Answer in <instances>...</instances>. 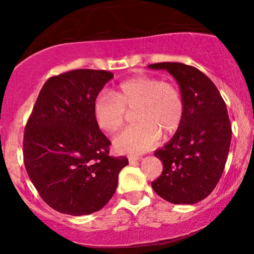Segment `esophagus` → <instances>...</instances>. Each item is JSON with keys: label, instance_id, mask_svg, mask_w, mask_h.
I'll return each instance as SVG.
<instances>
[{"label": "esophagus", "instance_id": "obj_1", "mask_svg": "<svg viewBox=\"0 0 254 254\" xmlns=\"http://www.w3.org/2000/svg\"><path fill=\"white\" fill-rule=\"evenodd\" d=\"M141 158H142L141 156H137V155H135V156H133V155H131V156H128V161H129V162H136V161H140Z\"/></svg>", "mask_w": 254, "mask_h": 254}]
</instances>
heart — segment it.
<instances>
[{
  "label": "heart",
  "instance_id": "b5f03b06",
  "mask_svg": "<svg viewBox=\"0 0 254 254\" xmlns=\"http://www.w3.org/2000/svg\"><path fill=\"white\" fill-rule=\"evenodd\" d=\"M92 112L97 126L110 134L124 127L128 112H135L138 124L118 135L113 147L120 154H140L154 148L162 133L170 135L178 129L185 105L175 83L138 75L121 83L116 95L100 91Z\"/></svg>",
  "mask_w": 254,
  "mask_h": 254
}]
</instances>
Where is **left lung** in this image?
<instances>
[{"instance_id":"1","label":"left lung","mask_w":254,"mask_h":254,"mask_svg":"<svg viewBox=\"0 0 254 254\" xmlns=\"http://www.w3.org/2000/svg\"><path fill=\"white\" fill-rule=\"evenodd\" d=\"M148 68L169 71L185 105L176 134L155 151L163 172L151 186L171 203H196L213 192L223 173L231 142L227 106L210 78L192 65L161 62Z\"/></svg>"}]
</instances>
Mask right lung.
Wrapping results in <instances>:
<instances>
[{
  "instance_id": "obj_1",
  "label": "right lung",
  "mask_w": 254,
  "mask_h": 254,
  "mask_svg": "<svg viewBox=\"0 0 254 254\" xmlns=\"http://www.w3.org/2000/svg\"><path fill=\"white\" fill-rule=\"evenodd\" d=\"M113 77L77 69L53 76L40 90L24 133V164L48 206L81 216L113 196L125 156L109 155L111 142L93 118V100Z\"/></svg>"
}]
</instances>
